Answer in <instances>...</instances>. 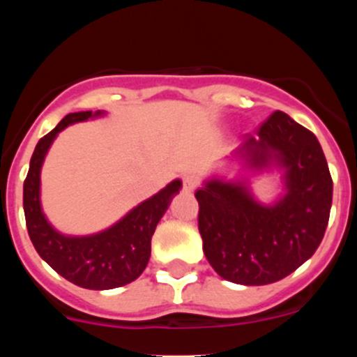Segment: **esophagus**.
<instances>
[{
  "label": "esophagus",
  "instance_id": "34e87169",
  "mask_svg": "<svg viewBox=\"0 0 357 357\" xmlns=\"http://www.w3.org/2000/svg\"><path fill=\"white\" fill-rule=\"evenodd\" d=\"M199 186V178L193 174H186L185 178H183V188L186 190V192H193V190Z\"/></svg>",
  "mask_w": 357,
  "mask_h": 357
}]
</instances>
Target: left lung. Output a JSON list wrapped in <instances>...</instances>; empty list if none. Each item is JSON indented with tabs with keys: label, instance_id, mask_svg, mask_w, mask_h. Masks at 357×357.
<instances>
[{
	"label": "left lung",
	"instance_id": "left-lung-1",
	"mask_svg": "<svg viewBox=\"0 0 357 357\" xmlns=\"http://www.w3.org/2000/svg\"><path fill=\"white\" fill-rule=\"evenodd\" d=\"M248 169H283L285 195L264 205L245 181L211 179L197 190L204 254L221 278L268 285L304 264L325 236L333 181L318 138L285 112L262 122L236 150Z\"/></svg>",
	"mask_w": 357,
	"mask_h": 357
}]
</instances>
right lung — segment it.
<instances>
[{"mask_svg":"<svg viewBox=\"0 0 357 357\" xmlns=\"http://www.w3.org/2000/svg\"><path fill=\"white\" fill-rule=\"evenodd\" d=\"M103 112H75L59 122L36 145L24 181V212L29 236L43 261L74 285L89 290H110L135 282L149 264L152 236L181 181L174 179L157 195L136 205L105 231L88 236H68L56 231L43 214L39 200L41 167L53 139L74 122L100 117Z\"/></svg>","mask_w":357,"mask_h":357,"instance_id":"1","label":"right lung"}]
</instances>
